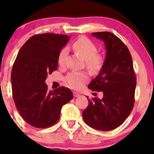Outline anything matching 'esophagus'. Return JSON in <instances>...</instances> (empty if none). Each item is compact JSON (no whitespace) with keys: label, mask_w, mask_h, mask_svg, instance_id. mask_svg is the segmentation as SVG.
<instances>
[{"label":"esophagus","mask_w":154,"mask_h":154,"mask_svg":"<svg viewBox=\"0 0 154 154\" xmlns=\"http://www.w3.org/2000/svg\"><path fill=\"white\" fill-rule=\"evenodd\" d=\"M74 96L75 97H80V94H79L78 92H76V91H74Z\"/></svg>","instance_id":"esophagus-1"}]
</instances>
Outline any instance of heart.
<instances>
[{
	"label": "heart",
	"mask_w": 154,
	"mask_h": 154,
	"mask_svg": "<svg viewBox=\"0 0 154 154\" xmlns=\"http://www.w3.org/2000/svg\"><path fill=\"white\" fill-rule=\"evenodd\" d=\"M73 49L80 54L86 60V67L92 71H98L103 67L104 57L97 52L96 45L91 40L86 37H80L73 44ZM67 54V49L63 48L60 52L58 57V63L60 66L64 65L65 58ZM88 74L85 72L69 73L65 77V80L68 86L71 88H78L83 86V83L88 80Z\"/></svg>",
	"instance_id": "1"
}]
</instances>
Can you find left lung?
Returning <instances> with one entry per match:
<instances>
[{
  "label": "left lung",
  "instance_id": "8db88e82",
  "mask_svg": "<svg viewBox=\"0 0 154 154\" xmlns=\"http://www.w3.org/2000/svg\"><path fill=\"white\" fill-rule=\"evenodd\" d=\"M92 35L103 40L106 56L100 72L88 88L102 91L103 97L88 99V105L83 112V118L92 128L109 131L119 127L131 112L136 77L131 54L119 37L110 32H92Z\"/></svg>",
  "mask_w": 154,
  "mask_h": 154
}]
</instances>
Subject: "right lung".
Masks as SVG:
<instances>
[{"label": "right lung", "instance_id": "1", "mask_svg": "<svg viewBox=\"0 0 154 154\" xmlns=\"http://www.w3.org/2000/svg\"><path fill=\"white\" fill-rule=\"evenodd\" d=\"M67 35H32L20 49L11 73L12 97L21 117L36 128H47L60 119L62 106L73 98L68 88L48 91V74L56 71Z\"/></svg>", "mask_w": 154, "mask_h": 154}]
</instances>
